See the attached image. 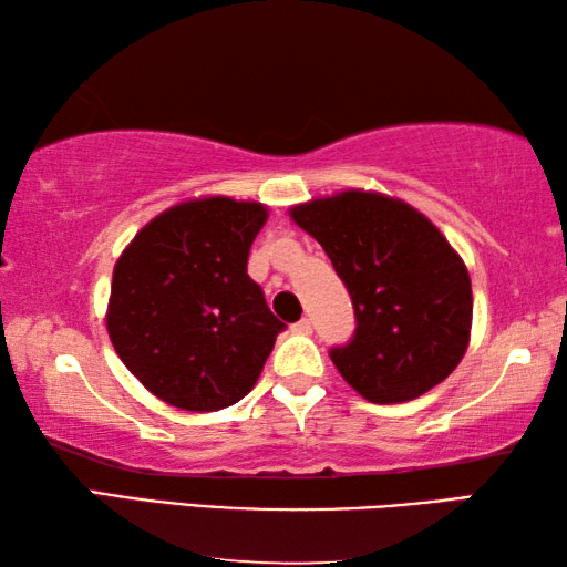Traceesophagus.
I'll return each instance as SVG.
<instances>
[{
	"label": "esophagus",
	"mask_w": 567,
	"mask_h": 567,
	"mask_svg": "<svg viewBox=\"0 0 567 567\" xmlns=\"http://www.w3.org/2000/svg\"><path fill=\"white\" fill-rule=\"evenodd\" d=\"M292 332H297V334H310V332H312V322L307 320V318H302L300 322L292 324Z\"/></svg>",
	"instance_id": "34e87169"
}]
</instances>
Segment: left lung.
I'll return each mask as SVG.
<instances>
[{
    "label": "left lung",
    "instance_id": "obj_1",
    "mask_svg": "<svg viewBox=\"0 0 567 567\" xmlns=\"http://www.w3.org/2000/svg\"><path fill=\"white\" fill-rule=\"evenodd\" d=\"M290 217L328 252L354 307L352 340L334 368L375 405L440 385L470 342L473 287L460 255L402 199L348 189L295 205Z\"/></svg>",
    "mask_w": 567,
    "mask_h": 567
}]
</instances>
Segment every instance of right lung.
<instances>
[{
  "label": "right lung",
  "instance_id": "1",
  "mask_svg": "<svg viewBox=\"0 0 567 567\" xmlns=\"http://www.w3.org/2000/svg\"><path fill=\"white\" fill-rule=\"evenodd\" d=\"M267 223L260 203L203 197L165 209L134 235L112 275L107 332L152 395L213 412L255 388L285 330L247 275Z\"/></svg>",
  "mask_w": 567,
  "mask_h": 567
}]
</instances>
